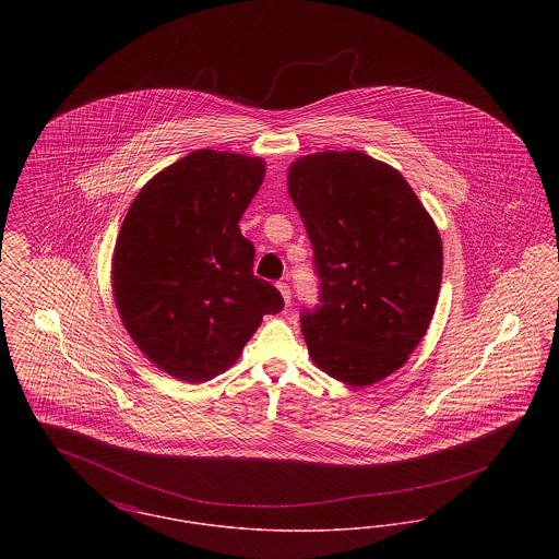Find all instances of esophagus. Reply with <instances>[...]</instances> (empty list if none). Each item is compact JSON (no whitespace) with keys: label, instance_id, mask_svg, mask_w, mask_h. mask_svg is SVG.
<instances>
[{"label":"esophagus","instance_id":"obj_1","mask_svg":"<svg viewBox=\"0 0 559 559\" xmlns=\"http://www.w3.org/2000/svg\"><path fill=\"white\" fill-rule=\"evenodd\" d=\"M276 287H278V292H281V295H283L285 304L289 306V301H292V289H289V285H287V283H278Z\"/></svg>","mask_w":559,"mask_h":559}]
</instances>
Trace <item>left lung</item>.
Returning a JSON list of instances; mask_svg holds the SVG:
<instances>
[{"label": "left lung", "instance_id": "left-lung-1", "mask_svg": "<svg viewBox=\"0 0 559 559\" xmlns=\"http://www.w3.org/2000/svg\"><path fill=\"white\" fill-rule=\"evenodd\" d=\"M287 187L314 249L320 304L301 312L312 362L347 385L399 371L442 283V240L392 165L360 151L293 160Z\"/></svg>", "mask_w": 559, "mask_h": 559}]
</instances>
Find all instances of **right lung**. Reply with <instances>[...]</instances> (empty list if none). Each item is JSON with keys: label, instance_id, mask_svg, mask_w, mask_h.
<instances>
[{"label": "right lung", "instance_id": "obj_1", "mask_svg": "<svg viewBox=\"0 0 559 559\" xmlns=\"http://www.w3.org/2000/svg\"><path fill=\"white\" fill-rule=\"evenodd\" d=\"M266 163L194 151L138 192L112 253V295L135 346L160 371L201 383L230 369L285 301L253 274L239 222Z\"/></svg>", "mask_w": 559, "mask_h": 559}]
</instances>
